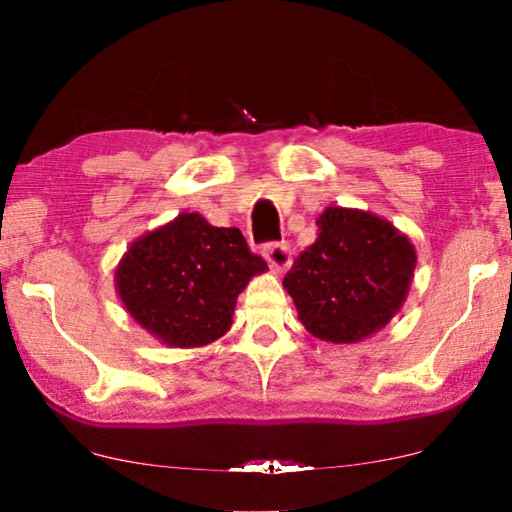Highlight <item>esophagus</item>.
<instances>
[{
	"label": "esophagus",
	"mask_w": 512,
	"mask_h": 512,
	"mask_svg": "<svg viewBox=\"0 0 512 512\" xmlns=\"http://www.w3.org/2000/svg\"><path fill=\"white\" fill-rule=\"evenodd\" d=\"M263 256H265V261H268L272 272H284L291 268V251L286 244H279V242L265 244Z\"/></svg>",
	"instance_id": "34e87169"
}]
</instances>
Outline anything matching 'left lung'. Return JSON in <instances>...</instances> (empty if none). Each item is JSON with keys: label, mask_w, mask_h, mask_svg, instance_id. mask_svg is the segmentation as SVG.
<instances>
[{"label": "left lung", "mask_w": 512, "mask_h": 512, "mask_svg": "<svg viewBox=\"0 0 512 512\" xmlns=\"http://www.w3.org/2000/svg\"><path fill=\"white\" fill-rule=\"evenodd\" d=\"M415 265V244L394 223L363 209L326 207L317 240L296 258L284 289L307 333L352 345L401 312Z\"/></svg>", "instance_id": "obj_1"}]
</instances>
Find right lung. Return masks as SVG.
I'll list each match as a JSON object with an SVG mask.
<instances>
[{
	"label": "right lung",
	"instance_id": "right-lung-1",
	"mask_svg": "<svg viewBox=\"0 0 512 512\" xmlns=\"http://www.w3.org/2000/svg\"><path fill=\"white\" fill-rule=\"evenodd\" d=\"M265 270L240 230L181 212L130 244L114 282L125 312L160 345L193 349L230 331L237 296Z\"/></svg>",
	"mask_w": 512,
	"mask_h": 512
}]
</instances>
